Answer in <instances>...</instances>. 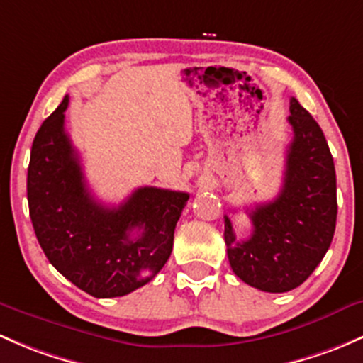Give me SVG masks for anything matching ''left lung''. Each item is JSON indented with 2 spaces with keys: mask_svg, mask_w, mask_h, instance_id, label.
<instances>
[{
  "mask_svg": "<svg viewBox=\"0 0 363 363\" xmlns=\"http://www.w3.org/2000/svg\"><path fill=\"white\" fill-rule=\"evenodd\" d=\"M284 186L274 200L249 211L252 235L236 238L224 216V240L231 269L240 280L264 292L299 287L329 250L337 217L335 169L322 128L297 99L289 116Z\"/></svg>",
  "mask_w": 363,
  "mask_h": 363,
  "instance_id": "obj_1",
  "label": "left lung"
}]
</instances>
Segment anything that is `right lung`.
<instances>
[{"instance_id":"obj_1","label":"right lung","mask_w":363,"mask_h":363,"mask_svg":"<svg viewBox=\"0 0 363 363\" xmlns=\"http://www.w3.org/2000/svg\"><path fill=\"white\" fill-rule=\"evenodd\" d=\"M64 97L38 130L28 169L29 216L50 264L99 299L127 296L169 261L188 193L135 189L118 207L86 188L79 156L64 128Z\"/></svg>"}]
</instances>
